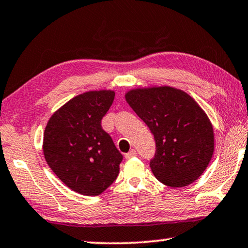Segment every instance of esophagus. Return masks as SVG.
I'll return each mask as SVG.
<instances>
[{
	"instance_id": "esophagus-1",
	"label": "esophagus",
	"mask_w": 248,
	"mask_h": 248,
	"mask_svg": "<svg viewBox=\"0 0 248 248\" xmlns=\"http://www.w3.org/2000/svg\"><path fill=\"white\" fill-rule=\"evenodd\" d=\"M136 156H137V153H136V150H135V149H131L130 151H129L128 154H125V155H124L125 159H130V158H132V157H136Z\"/></svg>"
}]
</instances>
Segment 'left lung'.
I'll return each mask as SVG.
<instances>
[{
  "label": "left lung",
  "instance_id": "obj_1",
  "mask_svg": "<svg viewBox=\"0 0 248 248\" xmlns=\"http://www.w3.org/2000/svg\"><path fill=\"white\" fill-rule=\"evenodd\" d=\"M125 100L154 135L155 177L173 188L198 179L214 153L213 125L198 103L171 87L135 89L125 93Z\"/></svg>",
  "mask_w": 248,
  "mask_h": 248
}]
</instances>
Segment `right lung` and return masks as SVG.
<instances>
[{"instance_id":"right-lung-1","label":"right lung","mask_w":248,"mask_h":248,"mask_svg":"<svg viewBox=\"0 0 248 248\" xmlns=\"http://www.w3.org/2000/svg\"><path fill=\"white\" fill-rule=\"evenodd\" d=\"M113 99L111 90L77 95L53 113L44 130L47 165L76 193L100 195L119 173L123 155L101 127Z\"/></svg>"}]
</instances>
